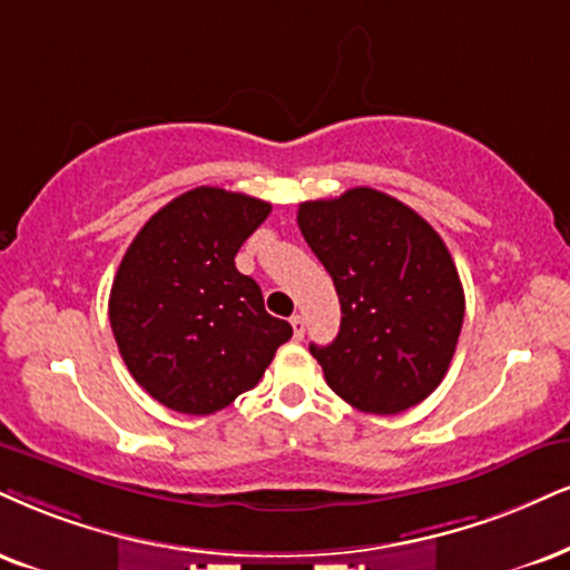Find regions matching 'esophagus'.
Segmentation results:
<instances>
[{"label":"esophagus","instance_id":"34e87169","mask_svg":"<svg viewBox=\"0 0 570 570\" xmlns=\"http://www.w3.org/2000/svg\"><path fill=\"white\" fill-rule=\"evenodd\" d=\"M291 325H293V338L301 341L306 335V320L296 314V317H291Z\"/></svg>","mask_w":570,"mask_h":570}]
</instances>
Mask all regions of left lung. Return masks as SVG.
Wrapping results in <instances>:
<instances>
[{"label": "left lung", "mask_w": 570, "mask_h": 570, "mask_svg": "<svg viewBox=\"0 0 570 570\" xmlns=\"http://www.w3.org/2000/svg\"><path fill=\"white\" fill-rule=\"evenodd\" d=\"M298 227L333 277L341 330L308 346L343 402L399 414L439 389L465 293L444 240L423 216L372 187L298 206Z\"/></svg>", "instance_id": "obj_1"}]
</instances>
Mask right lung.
<instances>
[{"label": "right lung", "instance_id": "add662e5", "mask_svg": "<svg viewBox=\"0 0 570 570\" xmlns=\"http://www.w3.org/2000/svg\"><path fill=\"white\" fill-rule=\"evenodd\" d=\"M269 203L195 187L137 232L110 287V327L131 377L181 414H214L262 381L293 327L240 274V245Z\"/></svg>", "mask_w": 570, "mask_h": 570}]
</instances>
